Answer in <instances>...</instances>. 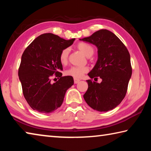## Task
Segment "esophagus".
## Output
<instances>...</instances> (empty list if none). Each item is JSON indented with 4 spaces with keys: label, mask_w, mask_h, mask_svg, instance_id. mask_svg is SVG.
Returning a JSON list of instances; mask_svg holds the SVG:
<instances>
[{
    "label": "esophagus",
    "mask_w": 151,
    "mask_h": 151,
    "mask_svg": "<svg viewBox=\"0 0 151 151\" xmlns=\"http://www.w3.org/2000/svg\"><path fill=\"white\" fill-rule=\"evenodd\" d=\"M80 81H81L80 79L78 78H74V83H75V84H77Z\"/></svg>",
    "instance_id": "1"
}]
</instances>
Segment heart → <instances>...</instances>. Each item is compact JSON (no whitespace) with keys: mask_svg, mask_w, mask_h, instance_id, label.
I'll return each instance as SVG.
<instances>
[{"mask_svg":"<svg viewBox=\"0 0 151 151\" xmlns=\"http://www.w3.org/2000/svg\"><path fill=\"white\" fill-rule=\"evenodd\" d=\"M77 48L86 57H91L94 53V48L91 45L86 42H79L77 45ZM70 50L68 48H65L62 50L59 56L60 61L62 64H66L68 59ZM88 71L87 66H72L69 69L66 71V74L68 76H71L74 78H81L83 75Z\"/></svg>","mask_w":151,"mask_h":151,"instance_id":"heart-1","label":"heart"}]
</instances>
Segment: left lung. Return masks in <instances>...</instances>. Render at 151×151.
<instances>
[{
	"label": "left lung",
	"mask_w": 151,
	"mask_h": 151,
	"mask_svg": "<svg viewBox=\"0 0 151 151\" xmlns=\"http://www.w3.org/2000/svg\"><path fill=\"white\" fill-rule=\"evenodd\" d=\"M81 40L98 48V60L88 74L91 78L102 79L101 83L87 80L88 89L83 95L86 103L99 112L115 108L126 95L132 75L131 57L127 47L113 32L101 29Z\"/></svg>",
	"instance_id": "obj_1"
}]
</instances>
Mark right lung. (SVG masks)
<instances>
[{"mask_svg": "<svg viewBox=\"0 0 151 151\" xmlns=\"http://www.w3.org/2000/svg\"><path fill=\"white\" fill-rule=\"evenodd\" d=\"M75 40H66L45 33L36 38L24 50L19 76L24 98L35 111L46 114L56 111L62 104L66 91L73 85V76H62L59 56ZM52 76L59 79L56 83H51Z\"/></svg>", "mask_w": 151, "mask_h": 151, "instance_id": "obj_1", "label": "right lung"}]
</instances>
